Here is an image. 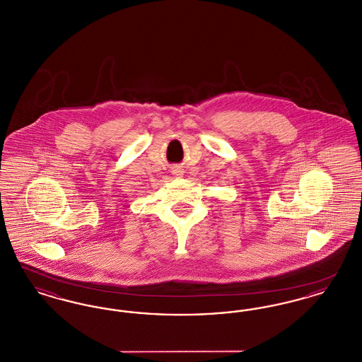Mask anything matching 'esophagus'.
Segmentation results:
<instances>
[{
    "instance_id": "34e87169",
    "label": "esophagus",
    "mask_w": 362,
    "mask_h": 362,
    "mask_svg": "<svg viewBox=\"0 0 362 362\" xmlns=\"http://www.w3.org/2000/svg\"><path fill=\"white\" fill-rule=\"evenodd\" d=\"M182 168L179 167V165H173V175H182Z\"/></svg>"
}]
</instances>
